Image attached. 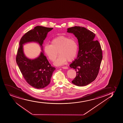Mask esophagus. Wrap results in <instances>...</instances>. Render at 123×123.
Instances as JSON below:
<instances>
[{"label":"esophagus","mask_w":123,"mask_h":123,"mask_svg":"<svg viewBox=\"0 0 123 123\" xmlns=\"http://www.w3.org/2000/svg\"><path fill=\"white\" fill-rule=\"evenodd\" d=\"M62 69H68V67H62Z\"/></svg>","instance_id":"1"}]
</instances>
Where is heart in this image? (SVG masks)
<instances>
[{"mask_svg": "<svg viewBox=\"0 0 123 123\" xmlns=\"http://www.w3.org/2000/svg\"><path fill=\"white\" fill-rule=\"evenodd\" d=\"M43 50L48 58L52 62L58 58L54 64L59 66L63 65L67 61H73L76 56L78 51V44L74 38L65 36H58L52 39L51 44H45Z\"/></svg>", "mask_w": 123, "mask_h": 123, "instance_id": "heart-1", "label": "heart"}]
</instances>
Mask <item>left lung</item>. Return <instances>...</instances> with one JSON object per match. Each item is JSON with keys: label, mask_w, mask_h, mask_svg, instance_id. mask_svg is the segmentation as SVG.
<instances>
[{"label": "left lung", "mask_w": 123, "mask_h": 123, "mask_svg": "<svg viewBox=\"0 0 123 123\" xmlns=\"http://www.w3.org/2000/svg\"><path fill=\"white\" fill-rule=\"evenodd\" d=\"M67 32L75 35L79 44L78 57L69 65L76 71L71 82L77 86H86L95 80L99 73L102 59L101 47L98 40H94L95 34L86 28L72 27Z\"/></svg>", "instance_id": "8db88e82"}]
</instances>
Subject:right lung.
Returning <instances> with one entry per match:
<instances>
[{
	"label": "right lung",
	"mask_w": 123,
	"mask_h": 123,
	"mask_svg": "<svg viewBox=\"0 0 123 123\" xmlns=\"http://www.w3.org/2000/svg\"><path fill=\"white\" fill-rule=\"evenodd\" d=\"M53 29L37 26L25 33L19 42L16 62L27 82L36 89H42L49 85L55 68L51 66L42 52L34 59L27 58L24 54L23 45L30 42H36L42 47L48 32Z\"/></svg>",
	"instance_id": "right-lung-1"
}]
</instances>
